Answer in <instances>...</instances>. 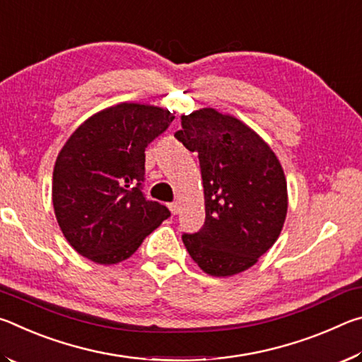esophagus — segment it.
I'll return each mask as SVG.
<instances>
[{
    "label": "esophagus",
    "mask_w": 362,
    "mask_h": 362,
    "mask_svg": "<svg viewBox=\"0 0 362 362\" xmlns=\"http://www.w3.org/2000/svg\"><path fill=\"white\" fill-rule=\"evenodd\" d=\"M179 209H180V206H179V203H170V204H169V211H170V212H173V214H174V216H175V214H179Z\"/></svg>",
    "instance_id": "34e87169"
}]
</instances>
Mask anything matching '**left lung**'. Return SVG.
<instances>
[{"instance_id":"1","label":"left lung","mask_w":362,"mask_h":362,"mask_svg":"<svg viewBox=\"0 0 362 362\" xmlns=\"http://www.w3.org/2000/svg\"><path fill=\"white\" fill-rule=\"evenodd\" d=\"M174 136L198 151L204 187V226L182 236L189 257L211 276L246 272L284 226L289 199L278 156L246 122L211 107L182 115Z\"/></svg>"}]
</instances>
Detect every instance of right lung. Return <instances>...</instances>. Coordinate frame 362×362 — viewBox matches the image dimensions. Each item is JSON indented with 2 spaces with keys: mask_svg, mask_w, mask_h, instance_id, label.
Instances as JSON below:
<instances>
[{
  "mask_svg": "<svg viewBox=\"0 0 362 362\" xmlns=\"http://www.w3.org/2000/svg\"><path fill=\"white\" fill-rule=\"evenodd\" d=\"M174 119L169 110L121 102L89 116L59 151L52 204L65 240L99 265L129 259L170 212L142 193L145 148Z\"/></svg>",
  "mask_w": 362,
  "mask_h": 362,
  "instance_id": "1",
  "label": "right lung"
}]
</instances>
